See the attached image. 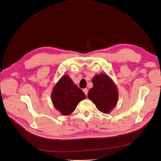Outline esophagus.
Returning a JSON list of instances; mask_svg holds the SVG:
<instances>
[{
  "instance_id": "34e87169",
  "label": "esophagus",
  "mask_w": 161,
  "mask_h": 161,
  "mask_svg": "<svg viewBox=\"0 0 161 161\" xmlns=\"http://www.w3.org/2000/svg\"><path fill=\"white\" fill-rule=\"evenodd\" d=\"M83 92H84V93L86 94V95L87 96V93H88V89H83Z\"/></svg>"
}]
</instances>
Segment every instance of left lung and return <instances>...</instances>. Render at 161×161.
<instances>
[{"label": "left lung", "instance_id": "1", "mask_svg": "<svg viewBox=\"0 0 161 161\" xmlns=\"http://www.w3.org/2000/svg\"><path fill=\"white\" fill-rule=\"evenodd\" d=\"M92 81L93 86L89 91L88 98L100 112L110 113L117 105L119 98L117 87L114 81L105 74L95 75Z\"/></svg>", "mask_w": 161, "mask_h": 161}]
</instances>
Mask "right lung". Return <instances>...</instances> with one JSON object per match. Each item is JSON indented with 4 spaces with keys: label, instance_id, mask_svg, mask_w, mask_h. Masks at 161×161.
Here are the masks:
<instances>
[{
    "label": "right lung",
    "instance_id": "obj_1",
    "mask_svg": "<svg viewBox=\"0 0 161 161\" xmlns=\"http://www.w3.org/2000/svg\"><path fill=\"white\" fill-rule=\"evenodd\" d=\"M86 95L72 81L69 75H64L55 84L51 98L55 108L63 115H70Z\"/></svg>",
    "mask_w": 161,
    "mask_h": 161
}]
</instances>
